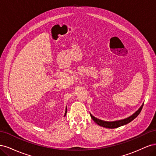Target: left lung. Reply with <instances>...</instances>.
I'll return each instance as SVG.
<instances>
[{
  "label": "left lung",
  "instance_id": "1",
  "mask_svg": "<svg viewBox=\"0 0 156 156\" xmlns=\"http://www.w3.org/2000/svg\"><path fill=\"white\" fill-rule=\"evenodd\" d=\"M143 105H144V103H143L142 105L140 106V107L134 113V114H133L131 116H130L129 117L126 118V119H123V120H116V121H114V122L103 121V120H100V119H97V118H95L94 116H92L90 114V116L92 118V119L94 122H95L97 124H98L99 126L106 127V128L114 129V128H116V127H119L122 126H124V125H126L127 124L129 123V122H131L132 120H133L135 119V118L140 114V112L141 110H142Z\"/></svg>",
  "mask_w": 156,
  "mask_h": 156
}]
</instances>
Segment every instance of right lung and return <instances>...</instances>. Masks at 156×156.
Masks as SVG:
<instances>
[{
  "label": "right lung",
  "mask_w": 156,
  "mask_h": 156,
  "mask_svg": "<svg viewBox=\"0 0 156 156\" xmlns=\"http://www.w3.org/2000/svg\"><path fill=\"white\" fill-rule=\"evenodd\" d=\"M66 112H67V108H66V112H65V114H64V116L66 115Z\"/></svg>",
  "instance_id": "add662e5"
}]
</instances>
